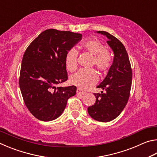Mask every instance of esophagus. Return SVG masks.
Masks as SVG:
<instances>
[{
	"instance_id": "esophagus-1",
	"label": "esophagus",
	"mask_w": 157,
	"mask_h": 157,
	"mask_svg": "<svg viewBox=\"0 0 157 157\" xmlns=\"http://www.w3.org/2000/svg\"><path fill=\"white\" fill-rule=\"evenodd\" d=\"M77 94L78 95H84L85 94V92L82 91L80 89H77Z\"/></svg>"
}]
</instances>
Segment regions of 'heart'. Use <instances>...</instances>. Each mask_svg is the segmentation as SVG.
I'll use <instances>...</instances> for the list:
<instances>
[{
  "instance_id": "b5f03b06",
  "label": "heart",
  "mask_w": 157,
  "mask_h": 157,
  "mask_svg": "<svg viewBox=\"0 0 157 157\" xmlns=\"http://www.w3.org/2000/svg\"><path fill=\"white\" fill-rule=\"evenodd\" d=\"M82 48L85 51L94 55L92 65H94L101 73H105L109 71L112 64V55L105 45L96 39H89L82 44ZM78 52L72 48L68 50L66 55V66L69 71L73 72L78 67ZM98 75L94 69H81L71 77V82L79 89L86 90L96 83Z\"/></svg>"
}]
</instances>
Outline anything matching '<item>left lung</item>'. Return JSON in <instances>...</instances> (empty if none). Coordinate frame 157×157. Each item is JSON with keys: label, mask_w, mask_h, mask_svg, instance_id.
Listing matches in <instances>:
<instances>
[{"label": "left lung", "mask_w": 157, "mask_h": 157, "mask_svg": "<svg viewBox=\"0 0 157 157\" xmlns=\"http://www.w3.org/2000/svg\"><path fill=\"white\" fill-rule=\"evenodd\" d=\"M97 33L107 37V43L112 49L114 57L107 76L97 86L105 92L94 94L95 103L87 110L94 120L109 122L120 115L127 105L132 86V71L123 44L107 32Z\"/></svg>", "instance_id": "8db88e82"}]
</instances>
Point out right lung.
Masks as SVG:
<instances>
[{"mask_svg":"<svg viewBox=\"0 0 157 157\" xmlns=\"http://www.w3.org/2000/svg\"><path fill=\"white\" fill-rule=\"evenodd\" d=\"M81 34L46 30L30 44L23 55L19 86L24 102L39 120L51 121L62 115L76 86L57 87L68 79L66 55L82 39Z\"/></svg>","mask_w":157,"mask_h":157,"instance_id":"1","label":"right lung"}]
</instances>
